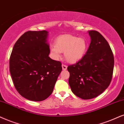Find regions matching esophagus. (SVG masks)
<instances>
[{
  "label": "esophagus",
  "instance_id": "obj_1",
  "mask_svg": "<svg viewBox=\"0 0 124 124\" xmlns=\"http://www.w3.org/2000/svg\"><path fill=\"white\" fill-rule=\"evenodd\" d=\"M62 69L64 70H66L67 69V66L65 65V64H63V65H62Z\"/></svg>",
  "mask_w": 124,
  "mask_h": 124
}]
</instances>
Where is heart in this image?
<instances>
[{"instance_id": "1", "label": "heart", "mask_w": 124, "mask_h": 124, "mask_svg": "<svg viewBox=\"0 0 124 124\" xmlns=\"http://www.w3.org/2000/svg\"><path fill=\"white\" fill-rule=\"evenodd\" d=\"M87 49V41L84 38L66 34L56 38L55 46H53L51 50L56 58H59L61 52H64L67 62L76 63L84 57Z\"/></svg>"}]
</instances>
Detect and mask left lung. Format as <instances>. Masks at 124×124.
Masks as SVG:
<instances>
[{
    "instance_id": "1",
    "label": "left lung",
    "mask_w": 124,
    "mask_h": 124,
    "mask_svg": "<svg viewBox=\"0 0 124 124\" xmlns=\"http://www.w3.org/2000/svg\"><path fill=\"white\" fill-rule=\"evenodd\" d=\"M89 34L91 42L86 54L67 67L72 92L84 100L95 98L108 88L114 68L113 54L105 38L95 30Z\"/></svg>"
}]
</instances>
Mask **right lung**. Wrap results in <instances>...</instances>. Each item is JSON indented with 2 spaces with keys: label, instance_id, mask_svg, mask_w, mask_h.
Instances as JSON below:
<instances>
[{
  "label": "right lung",
  "instance_id": "add662e5",
  "mask_svg": "<svg viewBox=\"0 0 124 124\" xmlns=\"http://www.w3.org/2000/svg\"><path fill=\"white\" fill-rule=\"evenodd\" d=\"M48 32L28 31L14 45L10 71L17 92L26 99L42 101L53 93L62 71L61 62L48 57Z\"/></svg>",
  "mask_w": 124,
  "mask_h": 124
}]
</instances>
